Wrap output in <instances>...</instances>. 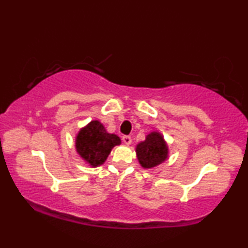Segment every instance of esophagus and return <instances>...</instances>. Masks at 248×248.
I'll use <instances>...</instances> for the list:
<instances>
[{
	"label": "esophagus",
	"instance_id": "34e87169",
	"mask_svg": "<svg viewBox=\"0 0 248 248\" xmlns=\"http://www.w3.org/2000/svg\"><path fill=\"white\" fill-rule=\"evenodd\" d=\"M123 141H124V144L129 145V144H131L132 139H131V137H130V136H124L123 137Z\"/></svg>",
	"mask_w": 248,
	"mask_h": 248
}]
</instances>
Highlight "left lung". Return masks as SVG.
<instances>
[{
    "label": "left lung",
    "mask_w": 248,
    "mask_h": 248,
    "mask_svg": "<svg viewBox=\"0 0 248 248\" xmlns=\"http://www.w3.org/2000/svg\"><path fill=\"white\" fill-rule=\"evenodd\" d=\"M138 161L143 169H153L169 158V146L164 137L157 131L150 132L136 148Z\"/></svg>",
    "instance_id": "1"
}]
</instances>
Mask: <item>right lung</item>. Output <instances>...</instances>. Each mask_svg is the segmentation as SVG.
Instances as JSON below:
<instances>
[{
    "mask_svg": "<svg viewBox=\"0 0 248 248\" xmlns=\"http://www.w3.org/2000/svg\"><path fill=\"white\" fill-rule=\"evenodd\" d=\"M120 144V138L114 133H108L98 120H92L79 129L75 137L78 154L92 167L104 164L114 146Z\"/></svg>",
    "mask_w": 248,
    "mask_h": 248,
    "instance_id": "1",
    "label": "right lung"
}]
</instances>
